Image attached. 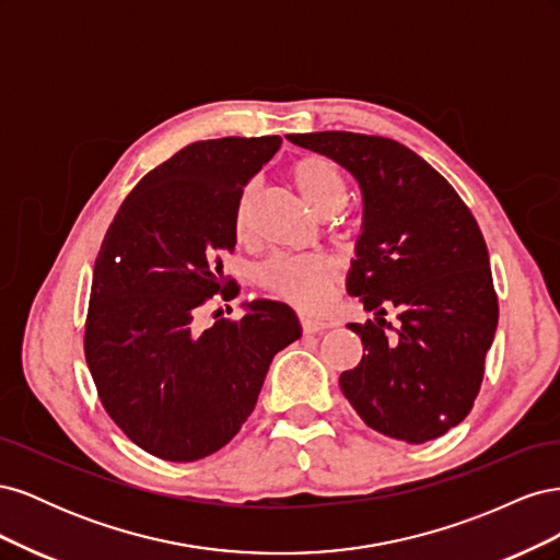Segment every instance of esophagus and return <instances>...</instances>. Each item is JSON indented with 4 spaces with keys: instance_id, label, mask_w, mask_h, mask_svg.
<instances>
[{
    "instance_id": "obj_1",
    "label": "esophagus",
    "mask_w": 560,
    "mask_h": 560,
    "mask_svg": "<svg viewBox=\"0 0 560 560\" xmlns=\"http://www.w3.org/2000/svg\"><path fill=\"white\" fill-rule=\"evenodd\" d=\"M301 327L306 334H317V331H325L331 327L329 319H319V317H308V315H301Z\"/></svg>"
}]
</instances>
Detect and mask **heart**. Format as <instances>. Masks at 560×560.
<instances>
[{"instance_id":"b5f03b06","label":"heart","mask_w":560,"mask_h":560,"mask_svg":"<svg viewBox=\"0 0 560 560\" xmlns=\"http://www.w3.org/2000/svg\"><path fill=\"white\" fill-rule=\"evenodd\" d=\"M292 179L319 214H336L346 206L348 189L338 167L325 156H303L292 165ZM254 186H245L235 206V233L245 238L252 222ZM259 282L270 294L299 308H319L327 299L334 268L322 257L303 254H273L259 266Z\"/></svg>"}]
</instances>
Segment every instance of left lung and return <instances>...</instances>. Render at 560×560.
Here are the masks:
<instances>
[{
	"instance_id": "obj_1",
	"label": "left lung",
	"mask_w": 560,
	"mask_h": 560,
	"mask_svg": "<svg viewBox=\"0 0 560 560\" xmlns=\"http://www.w3.org/2000/svg\"><path fill=\"white\" fill-rule=\"evenodd\" d=\"M287 140L343 165L362 189V235L346 287L376 319L348 325L364 354L338 378L346 399L369 428L399 442L446 434L471 411L498 329L477 219L428 161L395 140L346 130ZM387 310L398 311L397 328Z\"/></svg>"
}]
</instances>
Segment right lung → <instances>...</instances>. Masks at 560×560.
<instances>
[{
  "label": "right lung",
  "mask_w": 560,
  "mask_h": 560,
  "mask_svg": "<svg viewBox=\"0 0 560 560\" xmlns=\"http://www.w3.org/2000/svg\"><path fill=\"white\" fill-rule=\"evenodd\" d=\"M280 144L264 135L179 149L128 194L97 252L83 352L109 418L161 460L194 463L226 446L276 352L301 336L296 313L268 299L247 303L241 319L196 325L208 299L238 294L222 266L235 206Z\"/></svg>",
  "instance_id": "add662e5"
}]
</instances>
